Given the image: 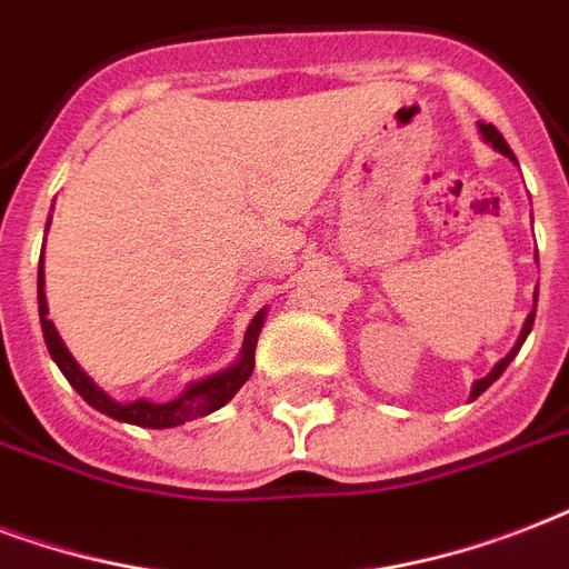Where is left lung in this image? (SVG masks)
Segmentation results:
<instances>
[{
	"label": "left lung",
	"mask_w": 569,
	"mask_h": 569,
	"mask_svg": "<svg viewBox=\"0 0 569 569\" xmlns=\"http://www.w3.org/2000/svg\"><path fill=\"white\" fill-rule=\"evenodd\" d=\"M478 127H481V136H483V139H487V142L492 144V148H496V151L505 153L508 160L517 162V157H513V151H510V144L505 142V136H501L499 130H496V127H492V124H478ZM535 258H537V254H535ZM535 311H537V293H535ZM535 311H531V315L526 317V326H522V332H519V338H517V345H513V350H510V353L505 356V359H501V362L496 365V368H492V371L487 373V377H483V380L475 382V386H472V398H478V395H483V391L490 389L492 382L499 380L501 373H505V368H508V365L513 362V356L519 353V347H522V341H526L528 332H531V326H535Z\"/></svg>",
	"instance_id": "1"
}]
</instances>
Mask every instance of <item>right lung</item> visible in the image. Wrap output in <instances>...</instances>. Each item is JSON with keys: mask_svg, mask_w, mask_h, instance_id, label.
<instances>
[{"mask_svg": "<svg viewBox=\"0 0 569 569\" xmlns=\"http://www.w3.org/2000/svg\"><path fill=\"white\" fill-rule=\"evenodd\" d=\"M38 311H41V329L43 341H47V350H50L52 362L59 365V371L68 377V382L79 391V398L86 400L88 407H94L97 412L116 418V421H127V425L136 427H151V430H162V427H178L187 425L192 418L210 416L216 409H222L228 400L234 398L237 391L243 389V382L252 377L254 371V347H258V335H261L263 315L267 308L254 315V320L249 323V332L243 338V350H240V359L234 365H228L224 371L210 373L204 380L189 382L183 395H178L174 400H166V403H153V400H121L109 398L100 386H97L91 377H88L82 368L77 365V359L70 356V350L61 341V335L56 332V326L47 317V293H43V261L41 270H38Z\"/></svg>", "mask_w": 569, "mask_h": 569, "instance_id": "right-lung-1", "label": "right lung"}]
</instances>
